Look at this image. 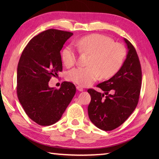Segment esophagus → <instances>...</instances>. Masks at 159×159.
Masks as SVG:
<instances>
[{
    "label": "esophagus",
    "mask_w": 159,
    "mask_h": 159,
    "mask_svg": "<svg viewBox=\"0 0 159 159\" xmlns=\"http://www.w3.org/2000/svg\"><path fill=\"white\" fill-rule=\"evenodd\" d=\"M76 89H77V90H79V91H80V92H83V91L84 90V89L82 87H80V86H76Z\"/></svg>",
    "instance_id": "34e87169"
}]
</instances>
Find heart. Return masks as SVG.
Segmentation results:
<instances>
[{
	"mask_svg": "<svg viewBox=\"0 0 159 159\" xmlns=\"http://www.w3.org/2000/svg\"><path fill=\"white\" fill-rule=\"evenodd\" d=\"M74 45L80 53L89 55L85 67H76L67 74V80L80 86H89L99 79L114 76L123 66L126 55V48L113 42L111 38L94 33L77 39ZM61 58L64 65L70 67L76 62V53L72 47L63 50Z\"/></svg>",
	"mask_w": 159,
	"mask_h": 159,
	"instance_id": "obj_1",
	"label": "heart"
}]
</instances>
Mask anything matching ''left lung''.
Returning a JSON list of instances; mask_svg holds the SVG:
<instances>
[{"mask_svg":"<svg viewBox=\"0 0 159 159\" xmlns=\"http://www.w3.org/2000/svg\"><path fill=\"white\" fill-rule=\"evenodd\" d=\"M128 52L120 70L96 87L104 93L89 89L91 96L88 115L91 121L100 129L109 131L121 126L135 109L141 87V64L133 45L126 38Z\"/></svg>","mask_w":159,"mask_h":159,"instance_id":"obj_1","label":"left lung"}]
</instances>
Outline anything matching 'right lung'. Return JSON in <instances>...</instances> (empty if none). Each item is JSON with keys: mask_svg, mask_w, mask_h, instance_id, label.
Instances as JSON below:
<instances>
[{"mask_svg": "<svg viewBox=\"0 0 159 159\" xmlns=\"http://www.w3.org/2000/svg\"><path fill=\"white\" fill-rule=\"evenodd\" d=\"M72 33L50 29L30 40L22 51L17 69V95L26 115L41 126L58 121L76 93L72 83L59 89L48 82L61 72L60 51Z\"/></svg>", "mask_w": 159, "mask_h": 159, "instance_id": "right-lung-1", "label": "right lung"}]
</instances>
